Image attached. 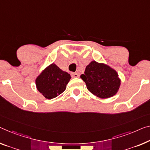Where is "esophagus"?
Here are the masks:
<instances>
[{"label":"esophagus","instance_id":"1","mask_svg":"<svg viewBox=\"0 0 150 150\" xmlns=\"http://www.w3.org/2000/svg\"><path fill=\"white\" fill-rule=\"evenodd\" d=\"M71 76H72L73 78H78V76H79V74H78L76 72H72V73H71Z\"/></svg>","mask_w":150,"mask_h":150}]
</instances>
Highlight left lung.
I'll return each mask as SVG.
<instances>
[{
  "mask_svg": "<svg viewBox=\"0 0 150 150\" xmlns=\"http://www.w3.org/2000/svg\"><path fill=\"white\" fill-rule=\"evenodd\" d=\"M80 78L86 83V88L101 98L111 97L118 91L121 80L116 71L105 64L93 61L86 67Z\"/></svg>",
  "mask_w": 150,
  "mask_h": 150,
  "instance_id": "1",
  "label": "left lung"
}]
</instances>
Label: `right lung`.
<instances>
[{
  "mask_svg": "<svg viewBox=\"0 0 150 150\" xmlns=\"http://www.w3.org/2000/svg\"><path fill=\"white\" fill-rule=\"evenodd\" d=\"M70 78L68 73L52 64L37 78V88L46 98H56L65 91Z\"/></svg>",
  "mask_w": 150,
  "mask_h": 150,
  "instance_id": "right-lung-1",
  "label": "right lung"
}]
</instances>
